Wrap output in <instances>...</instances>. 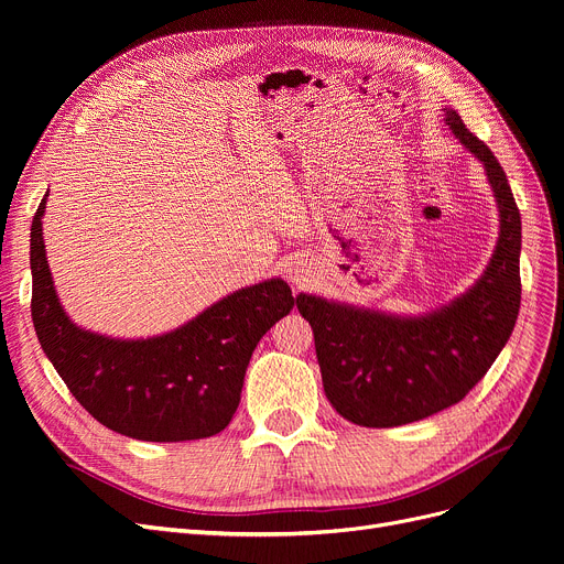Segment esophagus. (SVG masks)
<instances>
[{
	"instance_id": "obj_1",
	"label": "esophagus",
	"mask_w": 564,
	"mask_h": 564,
	"mask_svg": "<svg viewBox=\"0 0 564 564\" xmlns=\"http://www.w3.org/2000/svg\"><path fill=\"white\" fill-rule=\"evenodd\" d=\"M308 276H311V262L308 260H297L294 264H290L292 283L304 285V283H308Z\"/></svg>"
}]
</instances>
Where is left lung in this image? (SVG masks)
Segmentation results:
<instances>
[{
    "label": "left lung",
    "instance_id": "left-lung-1",
    "mask_svg": "<svg viewBox=\"0 0 564 564\" xmlns=\"http://www.w3.org/2000/svg\"><path fill=\"white\" fill-rule=\"evenodd\" d=\"M443 121L485 166L498 207V242L482 276L423 315H395L300 292L324 393L354 425L398 427L464 400L512 336L521 304V215L508 175L455 109Z\"/></svg>",
    "mask_w": 564,
    "mask_h": 564
}]
</instances>
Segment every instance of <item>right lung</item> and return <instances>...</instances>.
<instances>
[{
    "label": "right lung",
    "mask_w": 564,
    "mask_h": 564,
    "mask_svg": "<svg viewBox=\"0 0 564 564\" xmlns=\"http://www.w3.org/2000/svg\"><path fill=\"white\" fill-rule=\"evenodd\" d=\"M32 224V317L45 357L75 400L105 427L137 441H194L219 434L240 404L258 340L294 306L283 279L226 294L160 336L111 338L64 311L45 256L43 215Z\"/></svg>",
    "instance_id": "right-lung-1"
}]
</instances>
